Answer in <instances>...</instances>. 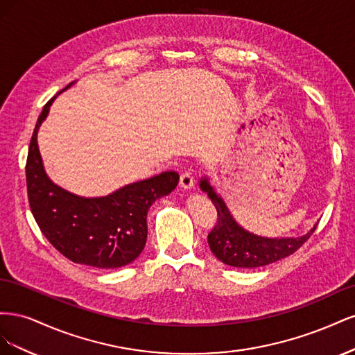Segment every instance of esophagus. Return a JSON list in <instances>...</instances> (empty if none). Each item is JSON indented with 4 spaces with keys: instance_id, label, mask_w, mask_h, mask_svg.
Returning a JSON list of instances; mask_svg holds the SVG:
<instances>
[{
    "instance_id": "obj_1",
    "label": "esophagus",
    "mask_w": 355,
    "mask_h": 355,
    "mask_svg": "<svg viewBox=\"0 0 355 355\" xmlns=\"http://www.w3.org/2000/svg\"><path fill=\"white\" fill-rule=\"evenodd\" d=\"M179 184L182 188H185V189L194 187V176H192L191 171H184V173H180Z\"/></svg>"
}]
</instances>
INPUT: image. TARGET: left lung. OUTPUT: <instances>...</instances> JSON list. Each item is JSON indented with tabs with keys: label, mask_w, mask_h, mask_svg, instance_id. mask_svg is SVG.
<instances>
[{
	"label": "left lung",
	"mask_w": 355,
	"mask_h": 355,
	"mask_svg": "<svg viewBox=\"0 0 355 355\" xmlns=\"http://www.w3.org/2000/svg\"><path fill=\"white\" fill-rule=\"evenodd\" d=\"M201 189L207 192L218 211V220L207 235L210 250L219 261L235 268H257L274 263L293 254L313 235L315 227L299 239H262L244 231L230 214L220 197L214 194L206 179Z\"/></svg>",
	"instance_id": "obj_1"
}]
</instances>
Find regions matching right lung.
Segmentation results:
<instances>
[{
	"instance_id": "obj_1",
	"label": "right lung",
	"mask_w": 355,
	"mask_h": 355,
	"mask_svg": "<svg viewBox=\"0 0 355 355\" xmlns=\"http://www.w3.org/2000/svg\"><path fill=\"white\" fill-rule=\"evenodd\" d=\"M55 98L42 108L28 149L25 171L31 211L46 239L69 261L105 270L124 266L144 250L149 207L176 188L179 175L163 171L101 198L77 197L56 187L42 168L37 144L38 127Z\"/></svg>"
}]
</instances>
